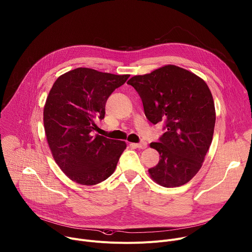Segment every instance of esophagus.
I'll return each mask as SVG.
<instances>
[{
  "instance_id": "esophagus-1",
  "label": "esophagus",
  "mask_w": 252,
  "mask_h": 252,
  "mask_svg": "<svg viewBox=\"0 0 252 252\" xmlns=\"http://www.w3.org/2000/svg\"><path fill=\"white\" fill-rule=\"evenodd\" d=\"M129 146L131 148H133V149H141V150L147 149V147H148L147 142H141V143H133V142H131Z\"/></svg>"
}]
</instances>
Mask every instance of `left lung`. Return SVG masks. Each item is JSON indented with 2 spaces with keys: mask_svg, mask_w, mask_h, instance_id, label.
<instances>
[{
  "mask_svg": "<svg viewBox=\"0 0 252 252\" xmlns=\"http://www.w3.org/2000/svg\"><path fill=\"white\" fill-rule=\"evenodd\" d=\"M127 84L138 93L148 120L165 123L159 142L150 145L160 157L149 169L151 177L164 188L188 184L200 169L214 131L215 107L206 83L186 68L166 64Z\"/></svg>",
  "mask_w": 252,
  "mask_h": 252,
  "instance_id": "obj_1",
  "label": "left lung"
}]
</instances>
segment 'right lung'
<instances>
[{"label":"right lung","mask_w":252,"mask_h":252,"mask_svg":"<svg viewBox=\"0 0 252 252\" xmlns=\"http://www.w3.org/2000/svg\"><path fill=\"white\" fill-rule=\"evenodd\" d=\"M129 75L101 73L78 67L60 76L44 106V126L53 158L71 181L94 186L111 176L126 141L106 138L92 131L94 120H102L105 102Z\"/></svg>","instance_id":"obj_1"}]
</instances>
